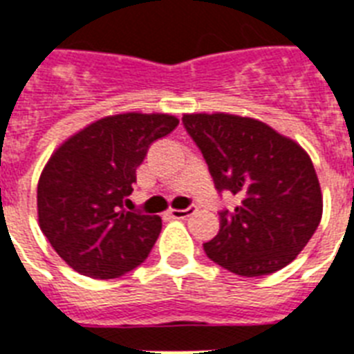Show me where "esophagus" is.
Wrapping results in <instances>:
<instances>
[{"mask_svg":"<svg viewBox=\"0 0 354 354\" xmlns=\"http://www.w3.org/2000/svg\"><path fill=\"white\" fill-rule=\"evenodd\" d=\"M196 213V205H189L187 209H171L169 211V215L172 218H178V221H183V218H189L191 215Z\"/></svg>","mask_w":354,"mask_h":354,"instance_id":"34e87169","label":"esophagus"}]
</instances>
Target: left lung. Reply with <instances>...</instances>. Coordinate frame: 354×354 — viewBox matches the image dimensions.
Returning <instances> with one entry per match:
<instances>
[{"instance_id":"left-lung-1","label":"left lung","mask_w":354,"mask_h":354,"mask_svg":"<svg viewBox=\"0 0 354 354\" xmlns=\"http://www.w3.org/2000/svg\"><path fill=\"white\" fill-rule=\"evenodd\" d=\"M218 193L241 205L222 209L221 230L204 252L236 275L274 274L292 263L318 230L322 189L308 154L257 119L230 113L183 115Z\"/></svg>"}]
</instances>
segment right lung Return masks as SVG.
I'll use <instances>...</instances> for the list:
<instances>
[{
    "instance_id": "add662e5",
    "label": "right lung",
    "mask_w": 354,
    "mask_h": 354,
    "mask_svg": "<svg viewBox=\"0 0 354 354\" xmlns=\"http://www.w3.org/2000/svg\"><path fill=\"white\" fill-rule=\"evenodd\" d=\"M178 127L167 113H119L75 133L38 182V222L66 263L93 279L138 268L158 241L161 218L122 211L149 147Z\"/></svg>"
}]
</instances>
